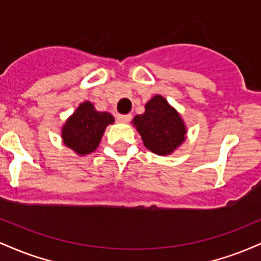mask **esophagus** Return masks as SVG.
Returning a JSON list of instances; mask_svg holds the SVG:
<instances>
[{
	"label": "esophagus",
	"mask_w": 261,
	"mask_h": 261,
	"mask_svg": "<svg viewBox=\"0 0 261 261\" xmlns=\"http://www.w3.org/2000/svg\"><path fill=\"white\" fill-rule=\"evenodd\" d=\"M131 118H133V116H131L130 114H119V115L116 116V120L119 122H128L131 120Z\"/></svg>",
	"instance_id": "34e87169"
}]
</instances>
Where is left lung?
Here are the masks:
<instances>
[{"mask_svg": "<svg viewBox=\"0 0 261 261\" xmlns=\"http://www.w3.org/2000/svg\"><path fill=\"white\" fill-rule=\"evenodd\" d=\"M143 145L155 154L167 155L185 140L184 122L179 114L161 95L146 104V112L134 119Z\"/></svg>", "mask_w": 261, "mask_h": 261, "instance_id": "1", "label": "left lung"}]
</instances>
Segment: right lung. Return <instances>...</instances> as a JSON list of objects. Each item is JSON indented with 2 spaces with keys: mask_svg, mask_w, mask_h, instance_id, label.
Listing matches in <instances>:
<instances>
[{
  "mask_svg": "<svg viewBox=\"0 0 261 261\" xmlns=\"http://www.w3.org/2000/svg\"><path fill=\"white\" fill-rule=\"evenodd\" d=\"M113 122V115L97 112L92 103L85 101L66 121L62 128V139L67 147L79 154H88L98 147L104 130Z\"/></svg>",
  "mask_w": 261,
  "mask_h": 261,
  "instance_id": "1",
  "label": "right lung"
}]
</instances>
